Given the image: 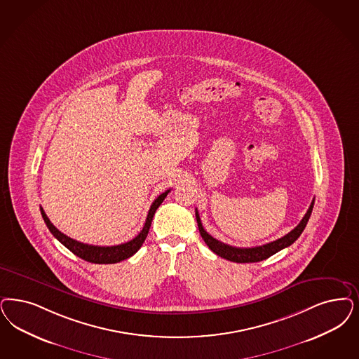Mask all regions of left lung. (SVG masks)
<instances>
[{"label": "left lung", "mask_w": 359, "mask_h": 359, "mask_svg": "<svg viewBox=\"0 0 359 359\" xmlns=\"http://www.w3.org/2000/svg\"><path fill=\"white\" fill-rule=\"evenodd\" d=\"M313 205H314V198H313V201H311V204H310L309 210L305 213V216L302 217V220H301L296 228L292 229L287 235H285L284 237H281V238H278V240H274L272 243L260 245V247L236 248L231 247V245H228V244H224L222 241L213 238V237L203 228V224H201V220H200L198 210H196V220H198L200 235H201L203 240L205 241V244L210 247V250H212L213 253H216L217 256L223 257L225 260L233 261V262H241V264H243V262H259V261L269 259L274 253L280 252V250L284 249V248L292 245V244L296 241L297 238L304 232L306 224L309 222L310 215H311V210H313Z\"/></svg>", "instance_id": "obj_1"}]
</instances>
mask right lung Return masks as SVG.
Returning a JSON list of instances; mask_svg holds the SVG:
<instances>
[{"mask_svg": "<svg viewBox=\"0 0 359 359\" xmlns=\"http://www.w3.org/2000/svg\"><path fill=\"white\" fill-rule=\"evenodd\" d=\"M170 191L171 189H167L165 192H163L161 195L155 198V201L152 203V205L149 208L144 226L140 231V233L136 236L135 238H133L127 243H123V244H119V245H112V247H99V245H88V244L79 243L74 238H70L69 236L63 235L62 232H60L50 222L49 217L46 216L43 208H41V215L43 217V222L48 225L51 235L54 236L70 252H73L75 256L81 257L82 260L93 262V264H115V262H119V261H123L128 259V257H131L139 250V248L143 245L146 237L149 235V226L152 223L154 215L163 203V200L167 198Z\"/></svg>", "mask_w": 359, "mask_h": 359, "instance_id": "right-lung-1", "label": "right lung"}]
</instances>
